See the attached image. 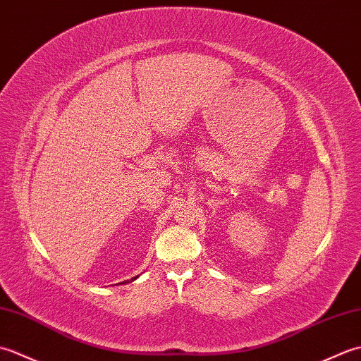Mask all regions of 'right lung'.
Segmentation results:
<instances>
[{
  "label": "right lung",
  "mask_w": 361,
  "mask_h": 361,
  "mask_svg": "<svg viewBox=\"0 0 361 361\" xmlns=\"http://www.w3.org/2000/svg\"><path fill=\"white\" fill-rule=\"evenodd\" d=\"M124 282H127V281H124ZM124 282H122V283H124Z\"/></svg>",
  "instance_id": "add662e5"
}]
</instances>
